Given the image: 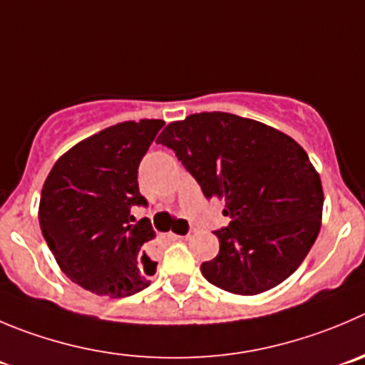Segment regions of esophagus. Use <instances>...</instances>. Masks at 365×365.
Listing matches in <instances>:
<instances>
[{
  "instance_id": "1",
  "label": "esophagus",
  "mask_w": 365,
  "mask_h": 365,
  "mask_svg": "<svg viewBox=\"0 0 365 365\" xmlns=\"http://www.w3.org/2000/svg\"><path fill=\"white\" fill-rule=\"evenodd\" d=\"M168 238L170 240H185V238H188V235H175V232H170Z\"/></svg>"
}]
</instances>
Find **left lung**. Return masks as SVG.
Instances as JSON below:
<instances>
[{
  "mask_svg": "<svg viewBox=\"0 0 365 365\" xmlns=\"http://www.w3.org/2000/svg\"><path fill=\"white\" fill-rule=\"evenodd\" d=\"M195 177L206 199H222L227 227L220 251L200 265L211 284L256 296L283 283L321 229V177L287 134L229 113L190 114L158 138Z\"/></svg>",
  "mask_w": 365,
  "mask_h": 365,
  "instance_id": "left-lung-1",
  "label": "left lung"
}]
</instances>
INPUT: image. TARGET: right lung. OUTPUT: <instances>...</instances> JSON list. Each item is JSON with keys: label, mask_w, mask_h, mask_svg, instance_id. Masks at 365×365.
<instances>
[{"label": "right lung", "mask_w": 365, "mask_h": 365, "mask_svg": "<svg viewBox=\"0 0 365 365\" xmlns=\"http://www.w3.org/2000/svg\"><path fill=\"white\" fill-rule=\"evenodd\" d=\"M163 125L140 120L103 128L61 155L44 180V240L62 272L96 296H133L155 272L147 255L155 232L148 218L136 222L130 207L147 206L138 168Z\"/></svg>", "instance_id": "obj_1"}]
</instances>
